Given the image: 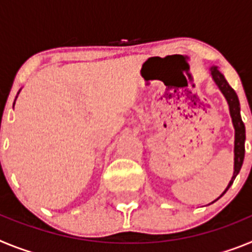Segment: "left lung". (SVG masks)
<instances>
[{
    "label": "left lung",
    "instance_id": "1",
    "mask_svg": "<svg viewBox=\"0 0 252 252\" xmlns=\"http://www.w3.org/2000/svg\"><path fill=\"white\" fill-rule=\"evenodd\" d=\"M209 74L212 77L213 82L216 83V86L218 87V90L221 91L222 94L224 95V98H226L227 103H228V108H230V116L231 119H232V125L233 128H235V148H233V154H235V157H233V175L231 178L230 183L227 186V188L224 189L223 193H222L220 197L216 199L218 201L224 193L228 190L231 186H232L233 180L235 178L237 177V174L241 170L242 162H244V158H245V140H246V132H245V125L242 122L241 119V113H240V102H239V97L236 94V92L233 91L232 87L230 84L227 83L226 78L224 75L222 74L220 70H218V66L212 65L209 68ZM213 201V202H216ZM212 202V203H213Z\"/></svg>",
    "mask_w": 252,
    "mask_h": 252
}]
</instances>
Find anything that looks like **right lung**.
I'll return each mask as SVG.
<instances>
[{
	"label": "right lung",
	"instance_id": "1",
	"mask_svg": "<svg viewBox=\"0 0 252 252\" xmlns=\"http://www.w3.org/2000/svg\"><path fill=\"white\" fill-rule=\"evenodd\" d=\"M19 93H20V91H19ZM19 93H17V94H19ZM16 98H17V95H16ZM16 98H15V101H16ZM13 106H15V102H13Z\"/></svg>",
	"mask_w": 252,
	"mask_h": 252
}]
</instances>
